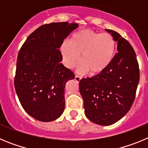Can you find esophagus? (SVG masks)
Returning a JSON list of instances; mask_svg holds the SVG:
<instances>
[{
    "label": "esophagus",
    "instance_id": "1",
    "mask_svg": "<svg viewBox=\"0 0 148 148\" xmlns=\"http://www.w3.org/2000/svg\"><path fill=\"white\" fill-rule=\"evenodd\" d=\"M81 79H82V77L78 76V75H75V80L76 81V82H80Z\"/></svg>",
    "mask_w": 148,
    "mask_h": 148
}]
</instances>
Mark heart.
Instances as JSON below:
<instances>
[{
    "label": "heart",
    "mask_w": 148,
    "mask_h": 148,
    "mask_svg": "<svg viewBox=\"0 0 148 148\" xmlns=\"http://www.w3.org/2000/svg\"><path fill=\"white\" fill-rule=\"evenodd\" d=\"M64 64L73 68L82 53V61L78 68L80 73L90 71L91 75L103 73L113 61L116 41L110 34L82 29L73 34L70 40L63 41L60 47Z\"/></svg>",
    "instance_id": "obj_1"
}]
</instances>
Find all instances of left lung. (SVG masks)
<instances>
[{"instance_id": "8db88e82", "label": "left lung", "mask_w": 148, "mask_h": 148, "mask_svg": "<svg viewBox=\"0 0 148 148\" xmlns=\"http://www.w3.org/2000/svg\"><path fill=\"white\" fill-rule=\"evenodd\" d=\"M105 30L117 42L118 53L103 73L79 82L85 116L102 126L113 125L130 110L139 82L138 64L132 46L118 32Z\"/></svg>"}]
</instances>
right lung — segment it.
Listing matches in <instances>:
<instances>
[{
    "label": "right lung",
    "instance_id": "1",
    "mask_svg": "<svg viewBox=\"0 0 148 148\" xmlns=\"http://www.w3.org/2000/svg\"><path fill=\"white\" fill-rule=\"evenodd\" d=\"M75 23L44 24L29 35L18 56L15 88L21 104L29 116L52 121L64 110L65 84L74 73L61 63L59 48Z\"/></svg>",
    "mask_w": 148,
    "mask_h": 148
}]
</instances>
